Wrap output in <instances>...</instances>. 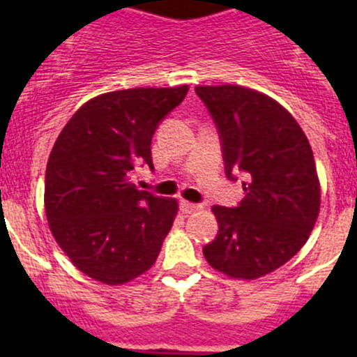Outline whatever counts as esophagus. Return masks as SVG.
<instances>
[{"instance_id":"esophagus-1","label":"esophagus","mask_w":357,"mask_h":357,"mask_svg":"<svg viewBox=\"0 0 357 357\" xmlns=\"http://www.w3.org/2000/svg\"><path fill=\"white\" fill-rule=\"evenodd\" d=\"M179 208H181L183 214H192V212L200 211L202 205L192 204V202H188V200H181V202H179Z\"/></svg>"}]
</instances>
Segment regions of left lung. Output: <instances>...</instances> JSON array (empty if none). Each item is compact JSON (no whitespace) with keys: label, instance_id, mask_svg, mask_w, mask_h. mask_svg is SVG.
I'll return each mask as SVG.
<instances>
[{"label":"left lung","instance_id":"1","mask_svg":"<svg viewBox=\"0 0 357 357\" xmlns=\"http://www.w3.org/2000/svg\"><path fill=\"white\" fill-rule=\"evenodd\" d=\"M222 142L226 176L242 171L238 207L214 205L219 233L204 247L215 271L238 280L269 275L307 242L321 186L307 136L271 96L238 84L197 86Z\"/></svg>","mask_w":357,"mask_h":357}]
</instances>
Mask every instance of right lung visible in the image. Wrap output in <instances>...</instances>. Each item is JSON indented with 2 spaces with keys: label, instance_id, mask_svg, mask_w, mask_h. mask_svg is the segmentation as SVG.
<instances>
[{
  "label": "right lung",
  "instance_id": "1",
  "mask_svg": "<svg viewBox=\"0 0 357 357\" xmlns=\"http://www.w3.org/2000/svg\"><path fill=\"white\" fill-rule=\"evenodd\" d=\"M188 84L131 88L88 100L50 153L45 212L72 264L105 285H124L155 264L178 214V200L132 181L152 162L158 122L185 100Z\"/></svg>",
  "mask_w": 357,
  "mask_h": 357
}]
</instances>
